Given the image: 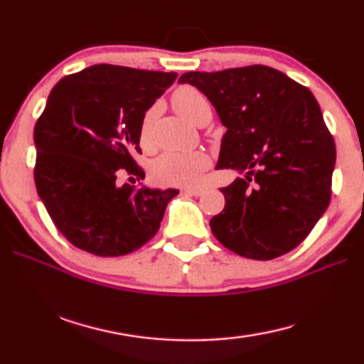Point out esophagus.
I'll use <instances>...</instances> for the list:
<instances>
[{"label":"esophagus","instance_id":"34e87169","mask_svg":"<svg viewBox=\"0 0 364 364\" xmlns=\"http://www.w3.org/2000/svg\"><path fill=\"white\" fill-rule=\"evenodd\" d=\"M183 193L189 194V196H202L204 194V189L202 188H183Z\"/></svg>","mask_w":364,"mask_h":364}]
</instances>
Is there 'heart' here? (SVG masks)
<instances>
[{"instance_id":"1","label":"heart","mask_w":364,"mask_h":364,"mask_svg":"<svg viewBox=\"0 0 364 364\" xmlns=\"http://www.w3.org/2000/svg\"><path fill=\"white\" fill-rule=\"evenodd\" d=\"M171 104L175 110L184 119L193 123H199L205 117H212V107L207 97L194 86H181L171 96ZM154 115L156 110H147L141 122L139 141L146 151L154 146ZM210 167V156L204 151L189 152H165L152 162V175L156 180L165 184H180V186H193L199 183L204 171Z\"/></svg>"}]
</instances>
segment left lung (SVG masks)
<instances>
[{"mask_svg": "<svg viewBox=\"0 0 364 364\" xmlns=\"http://www.w3.org/2000/svg\"><path fill=\"white\" fill-rule=\"evenodd\" d=\"M180 83L207 96L226 127L217 170L236 178L221 189L213 236L234 254L273 260L310 234L331 200L334 138L311 91L267 65L188 72Z\"/></svg>", "mask_w": 364, "mask_h": 364, "instance_id": "obj_1", "label": "left lung"}]
</instances>
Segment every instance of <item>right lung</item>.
<instances>
[{
	"label": "right lung",
	"instance_id": "right-lung-1",
	"mask_svg": "<svg viewBox=\"0 0 364 364\" xmlns=\"http://www.w3.org/2000/svg\"><path fill=\"white\" fill-rule=\"evenodd\" d=\"M178 73L96 64L54 86L36 122L35 184L58 230L75 247L120 257L151 241L178 189L117 184L120 170L144 178L141 152L146 110Z\"/></svg>",
	"mask_w": 364,
	"mask_h": 364
}]
</instances>
